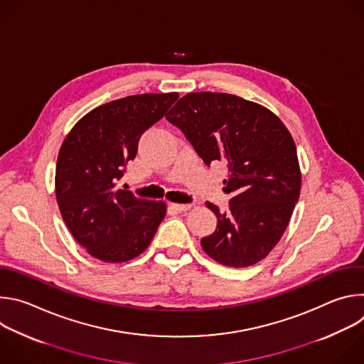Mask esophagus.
Instances as JSON below:
<instances>
[{"instance_id":"obj_1","label":"esophagus","mask_w":364,"mask_h":364,"mask_svg":"<svg viewBox=\"0 0 364 364\" xmlns=\"http://www.w3.org/2000/svg\"><path fill=\"white\" fill-rule=\"evenodd\" d=\"M170 207H171L173 210H176V212L181 213V212H187V210H190V209H191V204H180V203H171V204H170Z\"/></svg>"}]
</instances>
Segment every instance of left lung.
Here are the masks:
<instances>
[{
	"mask_svg": "<svg viewBox=\"0 0 364 364\" xmlns=\"http://www.w3.org/2000/svg\"><path fill=\"white\" fill-rule=\"evenodd\" d=\"M166 118L180 128L200 159L223 161L229 210L216 215L213 235L201 239L216 262L246 268L262 261L282 237L301 190L295 142L268 108L236 95L191 92Z\"/></svg>",
	"mask_w": 364,
	"mask_h": 364,
	"instance_id": "left-lung-1",
	"label": "left lung"
}]
</instances>
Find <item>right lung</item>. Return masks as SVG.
Returning a JSON list of instances; mask_svg holds the SVG:
<instances>
[{
    "instance_id": "obj_1",
    "label": "right lung",
    "mask_w": 364,
    "mask_h": 364,
    "mask_svg": "<svg viewBox=\"0 0 364 364\" xmlns=\"http://www.w3.org/2000/svg\"><path fill=\"white\" fill-rule=\"evenodd\" d=\"M178 99L177 92L142 93L100 105L66 135L56 164V198L76 242L102 262L141 255L167 213L166 201L118 187L141 135Z\"/></svg>"
}]
</instances>
